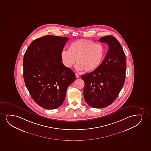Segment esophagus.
<instances>
[{
	"label": "esophagus",
	"instance_id": "obj_1",
	"mask_svg": "<svg viewBox=\"0 0 151 151\" xmlns=\"http://www.w3.org/2000/svg\"><path fill=\"white\" fill-rule=\"evenodd\" d=\"M75 75H76V78H78L79 77V75L78 74H77V73L75 74Z\"/></svg>",
	"mask_w": 151,
	"mask_h": 151
}]
</instances>
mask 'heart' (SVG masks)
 I'll return each mask as SVG.
<instances>
[{
  "instance_id": "heart-1",
  "label": "heart",
  "mask_w": 151,
  "mask_h": 151,
  "mask_svg": "<svg viewBox=\"0 0 151 151\" xmlns=\"http://www.w3.org/2000/svg\"><path fill=\"white\" fill-rule=\"evenodd\" d=\"M106 50L101 44L88 39H81L70 43L69 51L63 49L60 57L63 65L70 68L76 60L79 70L91 72L98 69L104 60Z\"/></svg>"
}]
</instances>
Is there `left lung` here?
<instances>
[{
	"label": "left lung",
	"instance_id": "8db88e82",
	"mask_svg": "<svg viewBox=\"0 0 151 151\" xmlns=\"http://www.w3.org/2000/svg\"><path fill=\"white\" fill-rule=\"evenodd\" d=\"M99 40L108 45L106 57L98 69L81 76L84 99L94 108H105L114 101L124 86L126 70L125 53L117 39L109 35Z\"/></svg>",
	"mask_w": 151,
	"mask_h": 151
}]
</instances>
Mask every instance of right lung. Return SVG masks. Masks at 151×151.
I'll return each mask as SVG.
<instances>
[{
	"label": "right lung",
	"instance_id": "add662e5",
	"mask_svg": "<svg viewBox=\"0 0 151 151\" xmlns=\"http://www.w3.org/2000/svg\"><path fill=\"white\" fill-rule=\"evenodd\" d=\"M68 38L47 35L34 40L23 60L24 78L32 98L48 110L59 107L68 87L76 79L74 73L61 62L60 53Z\"/></svg>",
	"mask_w": 151,
	"mask_h": 151
}]
</instances>
